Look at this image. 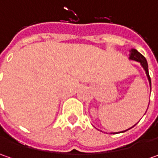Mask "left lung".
<instances>
[{
    "mask_svg": "<svg viewBox=\"0 0 158 158\" xmlns=\"http://www.w3.org/2000/svg\"><path fill=\"white\" fill-rule=\"evenodd\" d=\"M129 60H135L137 62H139V63L142 65V67L143 68V69L145 70V73H146V76L148 77V80H149V85H150V88H151V80H150V77H149V69H148V62H147V60H146V59L145 57L143 56V54H141L140 52L137 51L136 49H134V48H132L130 51H129ZM136 125V124H135ZM135 126H133L132 127H134ZM130 127V128H132ZM130 128H128V129H127V130L125 131H121V132H118V133H113V134H119V133H124L126 131L129 130ZM112 134V133H111Z\"/></svg>",
    "mask_w": 158,
    "mask_h": 158,
    "instance_id": "left-lung-1",
    "label": "left lung"
}]
</instances>
